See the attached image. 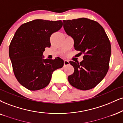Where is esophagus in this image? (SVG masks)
Here are the masks:
<instances>
[{"label":"esophagus","mask_w":123,"mask_h":123,"mask_svg":"<svg viewBox=\"0 0 123 123\" xmlns=\"http://www.w3.org/2000/svg\"><path fill=\"white\" fill-rule=\"evenodd\" d=\"M69 61L68 60H65L64 61V67L67 66V65L69 64Z\"/></svg>","instance_id":"1"}]
</instances>
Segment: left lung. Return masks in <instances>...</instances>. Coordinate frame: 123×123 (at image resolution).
I'll return each instance as SVG.
<instances>
[{
  "label": "left lung",
  "instance_id": "8db88e82",
  "mask_svg": "<svg viewBox=\"0 0 123 123\" xmlns=\"http://www.w3.org/2000/svg\"><path fill=\"white\" fill-rule=\"evenodd\" d=\"M63 27L74 40V48L84 54L80 63L70 61L74 68L69 83L80 90L93 88L103 79L109 69L111 47L103 27L87 18L63 20Z\"/></svg>",
  "mask_w": 123,
  "mask_h": 123
}]
</instances>
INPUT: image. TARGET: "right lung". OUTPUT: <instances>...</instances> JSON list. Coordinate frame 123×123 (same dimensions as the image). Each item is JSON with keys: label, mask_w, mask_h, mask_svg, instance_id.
Returning <instances> with one entry per match:
<instances>
[{"label": "right lung", "mask_w": 123, "mask_h": 123, "mask_svg": "<svg viewBox=\"0 0 123 123\" xmlns=\"http://www.w3.org/2000/svg\"><path fill=\"white\" fill-rule=\"evenodd\" d=\"M63 26L61 20L36 19L23 24L9 47V56L16 79L31 91L49 84L53 72L64 65L63 59H44L45 48L50 47V37Z\"/></svg>", "instance_id": "obj_1"}]
</instances>
